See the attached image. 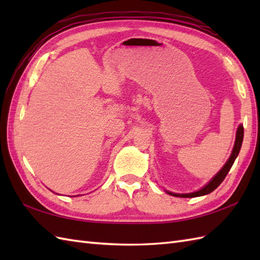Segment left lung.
Listing matches in <instances>:
<instances>
[{
	"instance_id": "obj_1",
	"label": "left lung",
	"mask_w": 260,
	"mask_h": 260,
	"mask_svg": "<svg viewBox=\"0 0 260 260\" xmlns=\"http://www.w3.org/2000/svg\"><path fill=\"white\" fill-rule=\"evenodd\" d=\"M242 140H244V126L239 125L238 129H237L234 150H233V152H231V155H230L229 159L227 162H225V164L223 165V168L220 170L219 172L213 176L212 180L210 181L207 185H204L202 189H200L199 191H196V192H192V193H184V194H179V193H173V192H169V191H167V192L169 193V194L173 196V197L196 198V197H201V196L209 194V193H211L212 191H214L220 184H221V182L224 180V178L227 176L231 167H233L235 159L237 158V156H238V154L240 152V148H241V144H242Z\"/></svg>"
}]
</instances>
